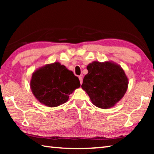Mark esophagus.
<instances>
[{
    "instance_id": "obj_1",
    "label": "esophagus",
    "mask_w": 154,
    "mask_h": 154,
    "mask_svg": "<svg viewBox=\"0 0 154 154\" xmlns=\"http://www.w3.org/2000/svg\"><path fill=\"white\" fill-rule=\"evenodd\" d=\"M79 81H80V83L81 84H82V82H83V77L82 75L81 76H79Z\"/></svg>"
}]
</instances>
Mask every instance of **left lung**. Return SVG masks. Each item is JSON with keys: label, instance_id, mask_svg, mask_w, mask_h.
<instances>
[{"label": "left lung", "instance_id": "obj_1", "mask_svg": "<svg viewBox=\"0 0 154 154\" xmlns=\"http://www.w3.org/2000/svg\"><path fill=\"white\" fill-rule=\"evenodd\" d=\"M82 85L94 105L100 109L114 106L126 94L128 79L121 66L113 61H94Z\"/></svg>", "mask_w": 154, "mask_h": 154}]
</instances>
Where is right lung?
I'll use <instances>...</instances> for the list:
<instances>
[{
  "instance_id": "1",
  "label": "right lung",
  "mask_w": 154,
  "mask_h": 154,
  "mask_svg": "<svg viewBox=\"0 0 154 154\" xmlns=\"http://www.w3.org/2000/svg\"><path fill=\"white\" fill-rule=\"evenodd\" d=\"M80 85L79 78L58 62L36 69L30 83L36 100L49 107H56L67 102L69 95Z\"/></svg>"
}]
</instances>
